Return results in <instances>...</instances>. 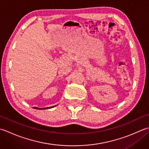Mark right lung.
<instances>
[{
  "instance_id": "add662e5",
  "label": "right lung",
  "mask_w": 149,
  "mask_h": 149,
  "mask_svg": "<svg viewBox=\"0 0 149 149\" xmlns=\"http://www.w3.org/2000/svg\"><path fill=\"white\" fill-rule=\"evenodd\" d=\"M52 107H55V106H52ZM52 107H45V108H38V107H34V109H49V108H51Z\"/></svg>"
}]
</instances>
